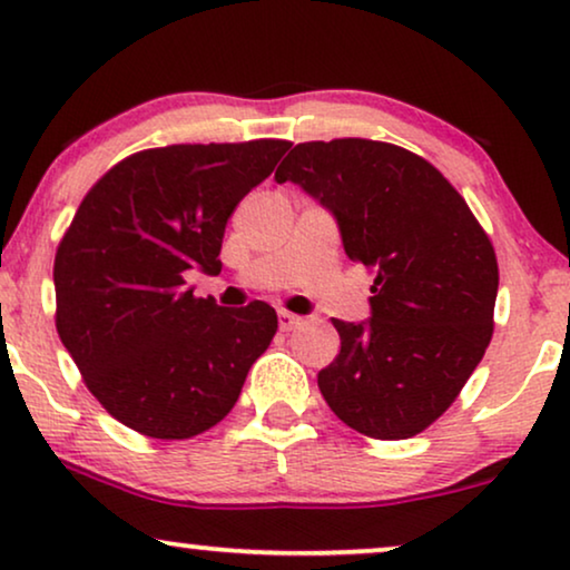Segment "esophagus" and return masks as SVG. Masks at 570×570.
Listing matches in <instances>:
<instances>
[{"instance_id":"34e87169","label":"esophagus","mask_w":570,"mask_h":570,"mask_svg":"<svg viewBox=\"0 0 570 570\" xmlns=\"http://www.w3.org/2000/svg\"><path fill=\"white\" fill-rule=\"evenodd\" d=\"M301 322H303L301 316H295V314H287V311H279V316H277L279 332H293L295 326H298Z\"/></svg>"}]
</instances>
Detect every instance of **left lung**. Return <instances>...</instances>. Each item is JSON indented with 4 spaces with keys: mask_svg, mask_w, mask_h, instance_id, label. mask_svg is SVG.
<instances>
[{
    "mask_svg": "<svg viewBox=\"0 0 570 570\" xmlns=\"http://www.w3.org/2000/svg\"><path fill=\"white\" fill-rule=\"evenodd\" d=\"M275 181L316 199L376 277L365 322L332 318L342 347L318 371L326 404L371 439H412L449 410L493 337V244L454 186L396 145H295Z\"/></svg>",
    "mask_w": 570,
    "mask_h": 570,
    "instance_id": "obj_1",
    "label": "left lung"
}]
</instances>
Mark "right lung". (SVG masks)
Returning a JSON list of instances; mask_svg holds the SVG:
<instances>
[{"label":"right lung","instance_id":"1","mask_svg":"<svg viewBox=\"0 0 570 570\" xmlns=\"http://www.w3.org/2000/svg\"><path fill=\"white\" fill-rule=\"evenodd\" d=\"M291 142L168 145L88 191L53 262L57 332L92 396L131 431L191 439L228 415L277 332L275 308L194 298L220 272L225 223Z\"/></svg>","mask_w":570,"mask_h":570}]
</instances>
